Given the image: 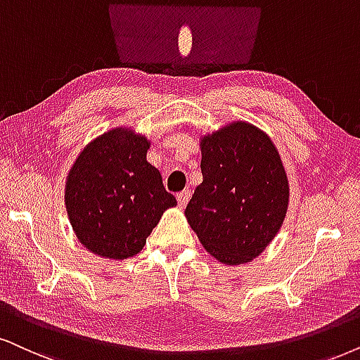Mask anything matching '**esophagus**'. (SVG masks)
<instances>
[{
	"mask_svg": "<svg viewBox=\"0 0 360 360\" xmlns=\"http://www.w3.org/2000/svg\"><path fill=\"white\" fill-rule=\"evenodd\" d=\"M191 198V191L189 189H184L183 193L177 194V204H179V207H186V204H188Z\"/></svg>",
	"mask_w": 360,
	"mask_h": 360,
	"instance_id": "esophagus-1",
	"label": "esophagus"
}]
</instances>
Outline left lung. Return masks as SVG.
Returning <instances> with one entry per match:
<instances>
[{
	"instance_id": "obj_1",
	"label": "left lung",
	"mask_w": 360,
	"mask_h": 360,
	"mask_svg": "<svg viewBox=\"0 0 360 360\" xmlns=\"http://www.w3.org/2000/svg\"><path fill=\"white\" fill-rule=\"evenodd\" d=\"M202 183L186 207L204 249L227 266L251 262L279 233L289 181L269 136L234 121L201 138Z\"/></svg>"
}]
</instances>
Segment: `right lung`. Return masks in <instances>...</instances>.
Returning <instances> with one entry per match:
<instances>
[{"instance_id": "1", "label": "right lung", "mask_w": 360, "mask_h": 360, "mask_svg": "<svg viewBox=\"0 0 360 360\" xmlns=\"http://www.w3.org/2000/svg\"><path fill=\"white\" fill-rule=\"evenodd\" d=\"M151 146L129 127H115L86 144L66 177L65 204L76 238L104 259L143 251L146 238L176 198L146 154Z\"/></svg>"}]
</instances>
